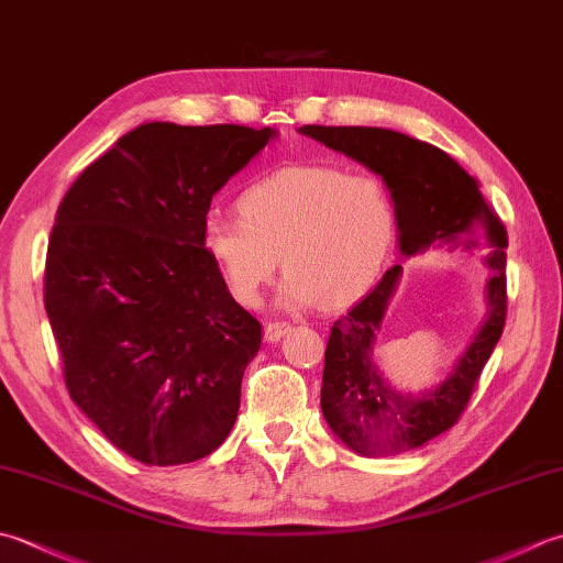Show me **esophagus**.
<instances>
[{"label": "esophagus", "mask_w": 563, "mask_h": 563, "mask_svg": "<svg viewBox=\"0 0 563 563\" xmlns=\"http://www.w3.org/2000/svg\"><path fill=\"white\" fill-rule=\"evenodd\" d=\"M290 324H285V322H268L266 324V341H280L285 334H290Z\"/></svg>", "instance_id": "34e87169"}]
</instances>
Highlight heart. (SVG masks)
I'll use <instances>...</instances> for the list:
<instances>
[{
  "mask_svg": "<svg viewBox=\"0 0 563 563\" xmlns=\"http://www.w3.org/2000/svg\"><path fill=\"white\" fill-rule=\"evenodd\" d=\"M241 212L207 214L202 246L231 295L256 305L280 266V302L341 307L366 292L390 256L398 214L373 175L334 165H290L251 185Z\"/></svg>",
  "mask_w": 563,
  "mask_h": 563,
  "instance_id": "1",
  "label": "heart"
}]
</instances>
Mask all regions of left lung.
I'll return each mask as SVG.
<instances>
[{
	"label": "left lung",
	"mask_w": 563,
	"mask_h": 563,
	"mask_svg": "<svg viewBox=\"0 0 563 563\" xmlns=\"http://www.w3.org/2000/svg\"><path fill=\"white\" fill-rule=\"evenodd\" d=\"M297 131L383 178L398 214L402 258L422 256L432 249L486 251L481 256L490 271L483 288L486 312L454 363L424 388H395L373 358L385 310L402 278L400 263L385 271L376 288L346 317L336 319L329 332L322 415L339 442L361 456H390L424 446L454 427L503 334L508 312V231L488 207L478 183L432 143L380 126H300Z\"/></svg>",
	"instance_id": "8db88e82"
}]
</instances>
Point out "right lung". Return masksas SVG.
Returning a JSON list of instances; mask_svg holds the SVG:
<instances>
[{"mask_svg": "<svg viewBox=\"0 0 563 563\" xmlns=\"http://www.w3.org/2000/svg\"><path fill=\"white\" fill-rule=\"evenodd\" d=\"M275 136L148 121L87 165L55 214L43 300L65 385L141 464L205 459L236 422L261 324L207 256L202 224Z\"/></svg>", "mask_w": 563, "mask_h": 563, "instance_id": "1", "label": "right lung"}]
</instances>
